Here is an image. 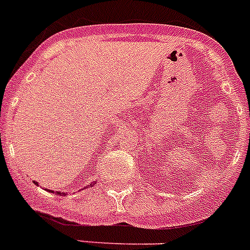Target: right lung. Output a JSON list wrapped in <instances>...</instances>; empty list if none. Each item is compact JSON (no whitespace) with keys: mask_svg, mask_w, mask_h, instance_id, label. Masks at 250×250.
<instances>
[{"mask_svg":"<svg viewBox=\"0 0 250 250\" xmlns=\"http://www.w3.org/2000/svg\"><path fill=\"white\" fill-rule=\"evenodd\" d=\"M34 183L37 184V182H34ZM90 186H91V184H90ZM90 186H89V187H90ZM57 194H61V196H64V193H58V192H57Z\"/></svg>","mask_w":250,"mask_h":250,"instance_id":"1","label":"right lung"}]
</instances>
